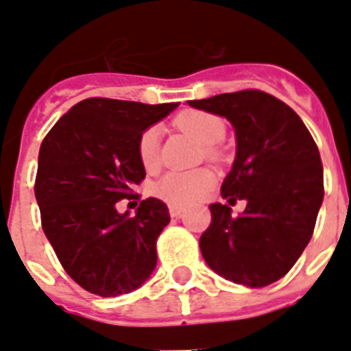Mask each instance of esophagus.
Masks as SVG:
<instances>
[{"instance_id":"obj_1","label":"esophagus","mask_w":351,"mask_h":351,"mask_svg":"<svg viewBox=\"0 0 351 351\" xmlns=\"http://www.w3.org/2000/svg\"><path fill=\"white\" fill-rule=\"evenodd\" d=\"M169 214H171L173 218H180V216L184 214V208H182V206L171 205V206H169Z\"/></svg>"}]
</instances>
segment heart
Instances as JSON below:
<instances>
[{"instance_id": "b5f03b06", "label": "heart", "mask_w": 351, "mask_h": 351, "mask_svg": "<svg viewBox=\"0 0 351 351\" xmlns=\"http://www.w3.org/2000/svg\"><path fill=\"white\" fill-rule=\"evenodd\" d=\"M176 125L197 141L201 146H214L226 135V123L221 118L203 112L186 110L176 118ZM138 158L146 169L158 165L160 160V130L148 128L138 138ZM214 184V176L208 169L195 171H169L154 184V193L171 205H190L206 195Z\"/></svg>"}]
</instances>
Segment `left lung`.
<instances>
[{
    "mask_svg": "<svg viewBox=\"0 0 351 351\" xmlns=\"http://www.w3.org/2000/svg\"><path fill=\"white\" fill-rule=\"evenodd\" d=\"M188 105L233 125L237 154L221 197L229 205L246 201L237 218L228 205H210L213 221L199 239L201 254L226 280L269 286L293 267L314 233L324 201L316 143L293 108L271 93L244 90Z\"/></svg>",
    "mask_w": 351,
    "mask_h": 351,
    "instance_id": "1",
    "label": "left lung"
}]
</instances>
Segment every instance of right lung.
<instances>
[{"instance_id":"obj_1","label":"right lung","mask_w":351,"mask_h":351,"mask_svg":"<svg viewBox=\"0 0 351 351\" xmlns=\"http://www.w3.org/2000/svg\"><path fill=\"white\" fill-rule=\"evenodd\" d=\"M176 107L92 97L69 108L43 141L35 180L43 231L65 272L90 293H131L156 269L167 205L148 197L135 214L116 205L137 197L130 191L146 175L141 135Z\"/></svg>"}]
</instances>
